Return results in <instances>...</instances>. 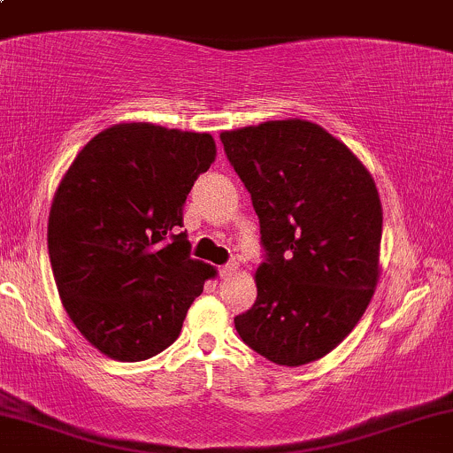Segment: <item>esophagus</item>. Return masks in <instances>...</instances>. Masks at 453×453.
Segmentation results:
<instances>
[{"label":"esophagus","mask_w":453,"mask_h":453,"mask_svg":"<svg viewBox=\"0 0 453 453\" xmlns=\"http://www.w3.org/2000/svg\"><path fill=\"white\" fill-rule=\"evenodd\" d=\"M236 268H238L236 262H227V265L219 266V277H221V280H227L232 273H236Z\"/></svg>","instance_id":"esophagus-1"}]
</instances>
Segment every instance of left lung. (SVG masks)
<instances>
[{
	"label": "left lung",
	"instance_id": "left-lung-1",
	"mask_svg": "<svg viewBox=\"0 0 453 453\" xmlns=\"http://www.w3.org/2000/svg\"><path fill=\"white\" fill-rule=\"evenodd\" d=\"M260 219L257 299L234 326L280 365L320 359L355 329L379 281L382 211L370 172L305 120L221 133Z\"/></svg>",
	"mask_w": 453,
	"mask_h": 453
}]
</instances>
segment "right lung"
Listing matches in <instances>:
<instances>
[{"label":"right lung","instance_id":"1","mask_svg":"<svg viewBox=\"0 0 453 453\" xmlns=\"http://www.w3.org/2000/svg\"><path fill=\"white\" fill-rule=\"evenodd\" d=\"M208 133L146 122L89 139L49 212V257L68 316L92 346L143 361L180 335L215 268L188 256L182 208L215 161Z\"/></svg>","mask_w":453,"mask_h":453}]
</instances>
